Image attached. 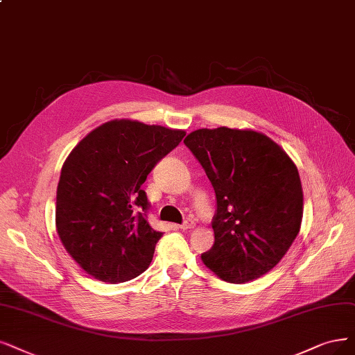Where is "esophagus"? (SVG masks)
Segmentation results:
<instances>
[{"label": "esophagus", "mask_w": 355, "mask_h": 355, "mask_svg": "<svg viewBox=\"0 0 355 355\" xmlns=\"http://www.w3.org/2000/svg\"><path fill=\"white\" fill-rule=\"evenodd\" d=\"M194 220H191V219H187L186 222H184V224H182V225H180L178 228L181 230V231H189V230H191V228H194Z\"/></svg>", "instance_id": "obj_1"}]
</instances>
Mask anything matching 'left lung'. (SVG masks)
<instances>
[{"mask_svg":"<svg viewBox=\"0 0 355 355\" xmlns=\"http://www.w3.org/2000/svg\"><path fill=\"white\" fill-rule=\"evenodd\" d=\"M216 194L215 244L202 261L218 278L263 277L290 250L303 220V189L290 156L254 130L199 128L184 139Z\"/></svg>","mask_w":355,"mask_h":355,"instance_id":"obj_1","label":"left lung"}]
</instances>
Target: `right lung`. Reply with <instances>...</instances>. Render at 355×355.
<instances>
[{
    "label": "right lung",
    "instance_id": "1",
    "mask_svg": "<svg viewBox=\"0 0 355 355\" xmlns=\"http://www.w3.org/2000/svg\"><path fill=\"white\" fill-rule=\"evenodd\" d=\"M186 136L184 130L136 120L103 123L65 159L57 187L55 227L67 253L92 278L118 284L150 265L155 231L141 184Z\"/></svg>",
    "mask_w": 355,
    "mask_h": 355
}]
</instances>
